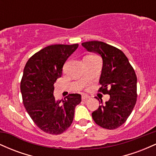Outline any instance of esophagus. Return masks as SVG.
<instances>
[{
	"label": "esophagus",
	"mask_w": 156,
	"mask_h": 156,
	"mask_svg": "<svg viewBox=\"0 0 156 156\" xmlns=\"http://www.w3.org/2000/svg\"><path fill=\"white\" fill-rule=\"evenodd\" d=\"M89 98H90V97L88 96V95H87V94H83V95H82V97H81V100L83 101H87V100L89 99Z\"/></svg>",
	"instance_id": "esophagus-1"
}]
</instances>
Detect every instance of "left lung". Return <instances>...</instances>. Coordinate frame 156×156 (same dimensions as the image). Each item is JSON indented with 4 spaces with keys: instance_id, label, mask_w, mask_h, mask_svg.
Masks as SVG:
<instances>
[{
    "instance_id": "1",
    "label": "left lung",
    "mask_w": 156,
    "mask_h": 156,
    "mask_svg": "<svg viewBox=\"0 0 156 156\" xmlns=\"http://www.w3.org/2000/svg\"><path fill=\"white\" fill-rule=\"evenodd\" d=\"M88 51L101 55L103 68L99 92L110 99L99 105L92 116L97 125L108 130L120 127L127 120L137 100V78L133 67L122 51L100 41L82 43Z\"/></svg>"
}]
</instances>
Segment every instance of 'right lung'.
Wrapping results in <instances>:
<instances>
[{"mask_svg": "<svg viewBox=\"0 0 156 156\" xmlns=\"http://www.w3.org/2000/svg\"><path fill=\"white\" fill-rule=\"evenodd\" d=\"M78 47V44L49 45L32 55L25 66L20 82L23 105L34 122L47 133L58 135L67 130L81 101L79 94H69L62 101L53 96V84Z\"/></svg>", "mask_w": 156, "mask_h": 156, "instance_id": "1", "label": "right lung"}]
</instances>
